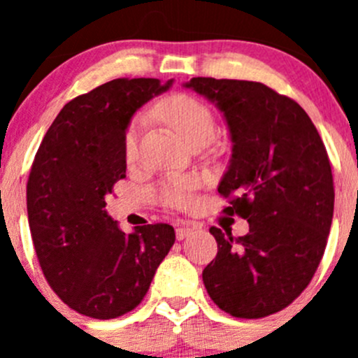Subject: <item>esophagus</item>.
Returning <instances> with one entry per match:
<instances>
[{"label":"esophagus","instance_id":"obj_1","mask_svg":"<svg viewBox=\"0 0 358 358\" xmlns=\"http://www.w3.org/2000/svg\"><path fill=\"white\" fill-rule=\"evenodd\" d=\"M192 232H194L192 227H185V225H178V227H176V230H175L176 239H178V241L187 239V237H189Z\"/></svg>","mask_w":358,"mask_h":358}]
</instances>
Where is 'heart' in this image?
<instances>
[{
  "instance_id": "heart-1",
  "label": "heart",
  "mask_w": 358,
  "mask_h": 358,
  "mask_svg": "<svg viewBox=\"0 0 358 358\" xmlns=\"http://www.w3.org/2000/svg\"><path fill=\"white\" fill-rule=\"evenodd\" d=\"M157 114L171 124L187 143H192L199 138H213L215 135V117L213 112L201 102L199 99L187 93H176L162 99L156 107ZM140 117H135L126 128L122 136V152L128 161H131L136 154V142H138ZM196 178L190 176H169L162 180L156 189V199L166 208L185 209L194 202V190H196Z\"/></svg>"
}]
</instances>
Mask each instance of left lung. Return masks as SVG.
Here are the masks:
<instances>
[{
	"label": "left lung",
	"instance_id": "8db88e82",
	"mask_svg": "<svg viewBox=\"0 0 358 358\" xmlns=\"http://www.w3.org/2000/svg\"><path fill=\"white\" fill-rule=\"evenodd\" d=\"M223 112L232 157L218 185L227 215L248 220L234 237L211 227L216 258L202 270L213 301L239 319L291 305L310 284L334 211L331 162L319 131L289 96L263 83L192 78L185 83Z\"/></svg>",
	"mask_w": 358,
	"mask_h": 358
}]
</instances>
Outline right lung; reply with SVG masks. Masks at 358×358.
Masks as SVG:
<instances>
[{"mask_svg": "<svg viewBox=\"0 0 358 358\" xmlns=\"http://www.w3.org/2000/svg\"><path fill=\"white\" fill-rule=\"evenodd\" d=\"M154 78H119L76 96L46 131L27 180V216L45 279L92 319L131 312L175 244L168 223L124 234L106 197L126 176L122 136L133 114L166 92Z\"/></svg>", "mask_w": 358, "mask_h": 358, "instance_id": "right-lung-1", "label": "right lung"}]
</instances>
